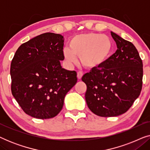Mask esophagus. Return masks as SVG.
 <instances>
[{
    "instance_id": "34e87169",
    "label": "esophagus",
    "mask_w": 150,
    "mask_h": 150,
    "mask_svg": "<svg viewBox=\"0 0 150 150\" xmlns=\"http://www.w3.org/2000/svg\"><path fill=\"white\" fill-rule=\"evenodd\" d=\"M83 73L82 72V71H78V73H77V78L79 79H81V78L83 77Z\"/></svg>"
}]
</instances>
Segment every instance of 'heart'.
Wrapping results in <instances>:
<instances>
[{"mask_svg":"<svg viewBox=\"0 0 150 150\" xmlns=\"http://www.w3.org/2000/svg\"><path fill=\"white\" fill-rule=\"evenodd\" d=\"M113 44L109 37L99 33H85L73 37L69 48L63 49V55L67 62L76 63L79 57L83 67L94 69L104 64L109 58Z\"/></svg>","mask_w":150,"mask_h":150,"instance_id":"1","label":"heart"}]
</instances>
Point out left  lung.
Listing matches in <instances>:
<instances>
[{
  "mask_svg": "<svg viewBox=\"0 0 150 150\" xmlns=\"http://www.w3.org/2000/svg\"><path fill=\"white\" fill-rule=\"evenodd\" d=\"M117 50L104 64L82 77L87 85L85 100L91 112L100 117L120 115L140 95L143 62L137 48L113 32Z\"/></svg>",
  "mask_w": 150,
  "mask_h": 150,
  "instance_id": "left-lung-1",
  "label": "left lung"
}]
</instances>
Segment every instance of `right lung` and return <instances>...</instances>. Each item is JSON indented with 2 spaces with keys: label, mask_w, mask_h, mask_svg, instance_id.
<instances>
[{
  "label": "right lung",
  "mask_w": 150,
  "mask_h": 150,
  "mask_svg": "<svg viewBox=\"0 0 150 150\" xmlns=\"http://www.w3.org/2000/svg\"><path fill=\"white\" fill-rule=\"evenodd\" d=\"M64 39L46 33L22 44L11 63L12 95L24 112L44 120L57 115L77 82L75 71L62 68Z\"/></svg>",
  "instance_id": "right-lung-1"
}]
</instances>
